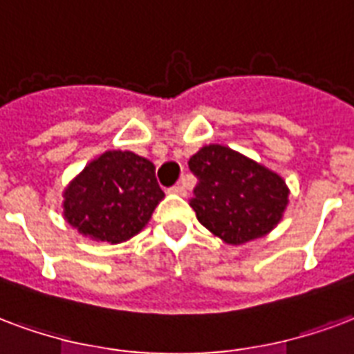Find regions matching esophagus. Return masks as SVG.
I'll list each match as a JSON object with an SVG mask.
<instances>
[{"label":"esophagus","instance_id":"34e87169","mask_svg":"<svg viewBox=\"0 0 354 354\" xmlns=\"http://www.w3.org/2000/svg\"><path fill=\"white\" fill-rule=\"evenodd\" d=\"M169 193H174V195H180V197H184L185 187H184V185H174V187H170Z\"/></svg>","mask_w":354,"mask_h":354}]
</instances>
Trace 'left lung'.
Returning <instances> with one entry per match:
<instances>
[{
    "label": "left lung",
    "instance_id": "8db88e82",
    "mask_svg": "<svg viewBox=\"0 0 354 354\" xmlns=\"http://www.w3.org/2000/svg\"><path fill=\"white\" fill-rule=\"evenodd\" d=\"M197 176L191 208L225 243L240 245L268 234L289 203L283 178L221 144L204 146L189 159Z\"/></svg>",
    "mask_w": 354,
    "mask_h": 354
}]
</instances>
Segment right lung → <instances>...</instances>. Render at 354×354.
<instances>
[{
  "label": "right lung",
  "instance_id": "1",
  "mask_svg": "<svg viewBox=\"0 0 354 354\" xmlns=\"http://www.w3.org/2000/svg\"><path fill=\"white\" fill-rule=\"evenodd\" d=\"M165 193L151 161L133 151H104L64 191V217L91 240L120 243L150 221Z\"/></svg>",
  "mask_w": 354,
  "mask_h": 354
}]
</instances>
